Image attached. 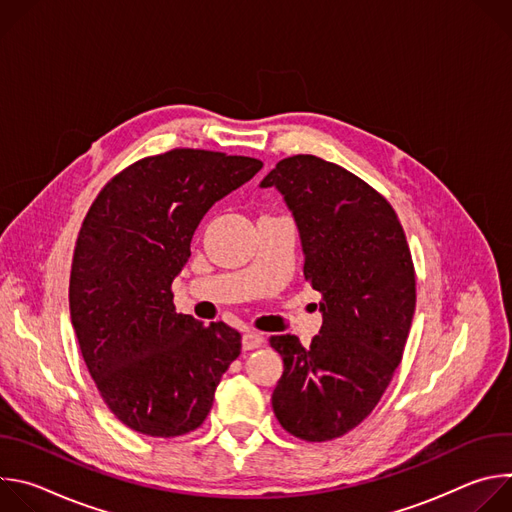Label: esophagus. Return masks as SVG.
<instances>
[{
  "label": "esophagus",
  "instance_id": "34e87169",
  "mask_svg": "<svg viewBox=\"0 0 512 512\" xmlns=\"http://www.w3.org/2000/svg\"><path fill=\"white\" fill-rule=\"evenodd\" d=\"M261 344H263L261 334L251 332V330H247V332L243 334V350H255V348H259Z\"/></svg>",
  "mask_w": 512,
  "mask_h": 512
}]
</instances>
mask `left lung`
Segmentation results:
<instances>
[{"instance_id": "8db88e82", "label": "left lung", "mask_w": 512, "mask_h": 512, "mask_svg": "<svg viewBox=\"0 0 512 512\" xmlns=\"http://www.w3.org/2000/svg\"><path fill=\"white\" fill-rule=\"evenodd\" d=\"M296 218L306 281L322 294V330L308 348L271 336L283 375L271 403L281 427L306 442L354 429L381 401L403 358L415 312V269L385 196L352 172L300 154L263 178Z\"/></svg>"}]
</instances>
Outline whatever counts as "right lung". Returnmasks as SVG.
I'll list each match as a JSON object with an SVG mask.
<instances>
[{"label": "right lung", "mask_w": 512, "mask_h": 512, "mask_svg": "<svg viewBox=\"0 0 512 512\" xmlns=\"http://www.w3.org/2000/svg\"><path fill=\"white\" fill-rule=\"evenodd\" d=\"M261 160L176 148L137 160L91 204L72 255L70 320L87 369L129 429L178 437L202 425L241 354V334L174 306L172 281L208 208Z\"/></svg>", "instance_id": "add662e5"}]
</instances>
